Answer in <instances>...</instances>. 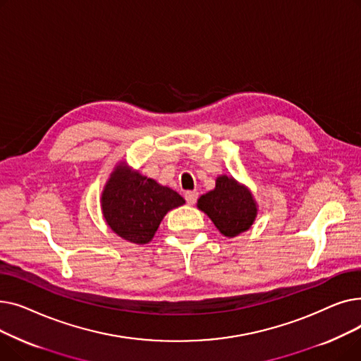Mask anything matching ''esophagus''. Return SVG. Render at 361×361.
<instances>
[{"mask_svg": "<svg viewBox=\"0 0 361 361\" xmlns=\"http://www.w3.org/2000/svg\"><path fill=\"white\" fill-rule=\"evenodd\" d=\"M184 197H185V200H187L188 204H195L196 200H197V197H199V193L195 192V190H193V192H185Z\"/></svg>", "mask_w": 361, "mask_h": 361, "instance_id": "esophagus-1", "label": "esophagus"}]
</instances>
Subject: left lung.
Returning <instances> with one entry per match:
<instances>
[{"mask_svg":"<svg viewBox=\"0 0 361 361\" xmlns=\"http://www.w3.org/2000/svg\"><path fill=\"white\" fill-rule=\"evenodd\" d=\"M197 207L212 219L219 233L233 238L253 225L256 200L247 187L228 176H219L215 188L197 200Z\"/></svg>","mask_w":361,"mask_h":361,"instance_id":"left-lung-1","label":"left lung"}]
</instances>
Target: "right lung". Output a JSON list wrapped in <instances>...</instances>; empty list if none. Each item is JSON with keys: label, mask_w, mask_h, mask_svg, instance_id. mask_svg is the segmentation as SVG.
I'll use <instances>...</instances> for the list:
<instances>
[{"label": "right lung", "mask_w": 361, "mask_h": 361, "mask_svg": "<svg viewBox=\"0 0 361 361\" xmlns=\"http://www.w3.org/2000/svg\"><path fill=\"white\" fill-rule=\"evenodd\" d=\"M184 203L173 188L139 174L126 162H120L112 171L101 197L109 228L135 244L149 243L166 212Z\"/></svg>", "instance_id": "1"}]
</instances>
